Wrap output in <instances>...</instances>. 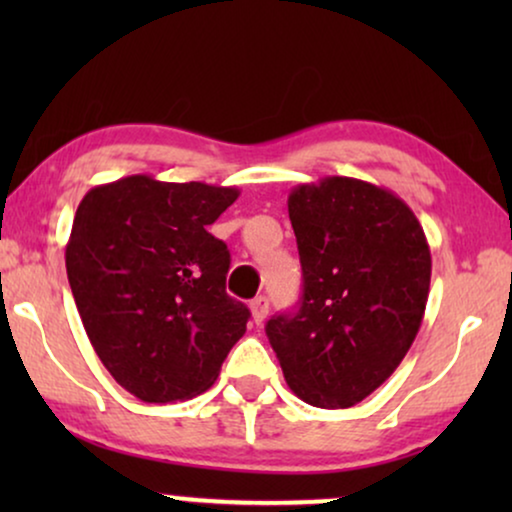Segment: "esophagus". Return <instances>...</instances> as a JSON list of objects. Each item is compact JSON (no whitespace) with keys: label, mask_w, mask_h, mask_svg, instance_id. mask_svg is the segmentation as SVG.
Listing matches in <instances>:
<instances>
[{"label":"esophagus","mask_w":512,"mask_h":512,"mask_svg":"<svg viewBox=\"0 0 512 512\" xmlns=\"http://www.w3.org/2000/svg\"><path fill=\"white\" fill-rule=\"evenodd\" d=\"M251 319H254V324L256 326H261L263 321H265V317H268V310H270V303H268V298L265 296H258V298H254L251 300Z\"/></svg>","instance_id":"34e87169"}]
</instances>
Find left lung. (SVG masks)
Segmentation results:
<instances>
[{"mask_svg": "<svg viewBox=\"0 0 512 512\" xmlns=\"http://www.w3.org/2000/svg\"><path fill=\"white\" fill-rule=\"evenodd\" d=\"M303 265L298 312L265 326L284 380L314 408H352L405 359L422 326L431 251L387 188L324 177L289 193Z\"/></svg>", "mask_w": 512, "mask_h": 512, "instance_id": "left-lung-1", "label": "left lung"}]
</instances>
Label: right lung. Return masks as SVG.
Here are the masks:
<instances>
[{"label": "right lung", "instance_id": "obj_1", "mask_svg": "<svg viewBox=\"0 0 512 512\" xmlns=\"http://www.w3.org/2000/svg\"><path fill=\"white\" fill-rule=\"evenodd\" d=\"M237 195L132 174L90 188L76 209L69 286L90 345L139 401L207 391L247 331V305L226 293L228 247L207 230Z\"/></svg>", "mask_w": 512, "mask_h": 512}]
</instances>
